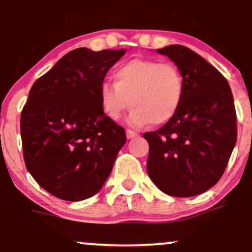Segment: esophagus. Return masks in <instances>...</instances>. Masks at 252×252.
<instances>
[{
	"label": "esophagus",
	"instance_id": "esophagus-1",
	"mask_svg": "<svg viewBox=\"0 0 252 252\" xmlns=\"http://www.w3.org/2000/svg\"><path fill=\"white\" fill-rule=\"evenodd\" d=\"M126 137L129 138H134V137H137L138 136V134L137 132H135V131H132V130H130V129H126Z\"/></svg>",
	"mask_w": 252,
	"mask_h": 252
}]
</instances>
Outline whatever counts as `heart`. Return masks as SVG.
Masks as SVG:
<instances>
[{
	"label": "heart",
	"instance_id": "1",
	"mask_svg": "<svg viewBox=\"0 0 252 252\" xmlns=\"http://www.w3.org/2000/svg\"><path fill=\"white\" fill-rule=\"evenodd\" d=\"M185 96V79L178 66L153 59H132L114 72V84L104 82L99 102L105 116L118 121L132 108V126H162L175 117Z\"/></svg>",
	"mask_w": 252,
	"mask_h": 252
}]
</instances>
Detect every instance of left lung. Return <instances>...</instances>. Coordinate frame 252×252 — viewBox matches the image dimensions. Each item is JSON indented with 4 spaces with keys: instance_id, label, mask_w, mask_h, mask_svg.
<instances>
[{
    "instance_id": "obj_1",
    "label": "left lung",
    "mask_w": 252,
    "mask_h": 252,
    "mask_svg": "<svg viewBox=\"0 0 252 252\" xmlns=\"http://www.w3.org/2000/svg\"><path fill=\"white\" fill-rule=\"evenodd\" d=\"M158 52L181 71L185 96L172 121L143 134L149 144L147 172L166 194H201L219 181L235 148L232 92L220 72L189 48L170 45Z\"/></svg>"
}]
</instances>
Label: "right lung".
<instances>
[{"mask_svg": "<svg viewBox=\"0 0 252 252\" xmlns=\"http://www.w3.org/2000/svg\"><path fill=\"white\" fill-rule=\"evenodd\" d=\"M126 50L68 52L32 86L21 112L28 172L57 198L94 196L111 173L126 131L103 112L99 88Z\"/></svg>", "mask_w": 252, "mask_h": 252, "instance_id": "1", "label": "right lung"}]
</instances>
